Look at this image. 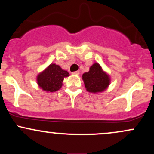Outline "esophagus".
Listing matches in <instances>:
<instances>
[{"instance_id":"esophagus-1","label":"esophagus","mask_w":154,"mask_h":154,"mask_svg":"<svg viewBox=\"0 0 154 154\" xmlns=\"http://www.w3.org/2000/svg\"><path fill=\"white\" fill-rule=\"evenodd\" d=\"M79 74V71H76V72H72V75H78Z\"/></svg>"}]
</instances>
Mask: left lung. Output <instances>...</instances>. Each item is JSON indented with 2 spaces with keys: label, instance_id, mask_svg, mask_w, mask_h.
Returning a JSON list of instances; mask_svg holds the SVG:
<instances>
[{
  "label": "left lung",
  "instance_id": "obj_1",
  "mask_svg": "<svg viewBox=\"0 0 154 154\" xmlns=\"http://www.w3.org/2000/svg\"><path fill=\"white\" fill-rule=\"evenodd\" d=\"M82 77L86 91L93 93L106 91L111 82L109 75L103 71L98 63H93L90 67L89 72L83 74Z\"/></svg>",
  "mask_w": 154,
  "mask_h": 154
}]
</instances>
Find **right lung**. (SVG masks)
<instances>
[{
	"instance_id": "add662e5",
	"label": "right lung",
	"mask_w": 154,
	"mask_h": 154,
	"mask_svg": "<svg viewBox=\"0 0 154 154\" xmlns=\"http://www.w3.org/2000/svg\"><path fill=\"white\" fill-rule=\"evenodd\" d=\"M69 76V72L62 69L59 65L51 63L37 76V82L43 91L52 93L62 87L63 79Z\"/></svg>"
}]
</instances>
